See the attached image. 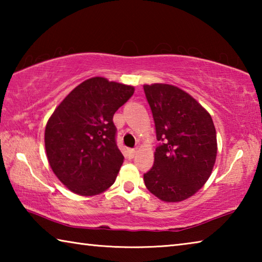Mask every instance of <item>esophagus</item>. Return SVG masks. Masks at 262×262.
<instances>
[{"instance_id": "obj_1", "label": "esophagus", "mask_w": 262, "mask_h": 262, "mask_svg": "<svg viewBox=\"0 0 262 262\" xmlns=\"http://www.w3.org/2000/svg\"><path fill=\"white\" fill-rule=\"evenodd\" d=\"M135 155H136V150L135 149H130L129 151H128V156H129V158H134Z\"/></svg>"}]
</instances>
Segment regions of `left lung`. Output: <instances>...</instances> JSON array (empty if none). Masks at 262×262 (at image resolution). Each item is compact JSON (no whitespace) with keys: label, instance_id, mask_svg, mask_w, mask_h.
Segmentation results:
<instances>
[{"label":"left lung","instance_id":"obj_1","mask_svg":"<svg viewBox=\"0 0 262 262\" xmlns=\"http://www.w3.org/2000/svg\"><path fill=\"white\" fill-rule=\"evenodd\" d=\"M156 137L147 188L165 202H179L200 189L214 167L217 141L210 114L187 92L168 84L143 86Z\"/></svg>","mask_w":262,"mask_h":262}]
</instances>
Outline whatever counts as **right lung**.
I'll use <instances>...</instances> for the list:
<instances>
[{"label": "right lung", "mask_w": 262, "mask_h": 262, "mask_svg": "<svg viewBox=\"0 0 262 262\" xmlns=\"http://www.w3.org/2000/svg\"><path fill=\"white\" fill-rule=\"evenodd\" d=\"M134 88L94 77L62 100L47 122L45 147L53 172L72 192L91 196L112 186L123 163L113 115Z\"/></svg>", "instance_id": "1"}]
</instances>
